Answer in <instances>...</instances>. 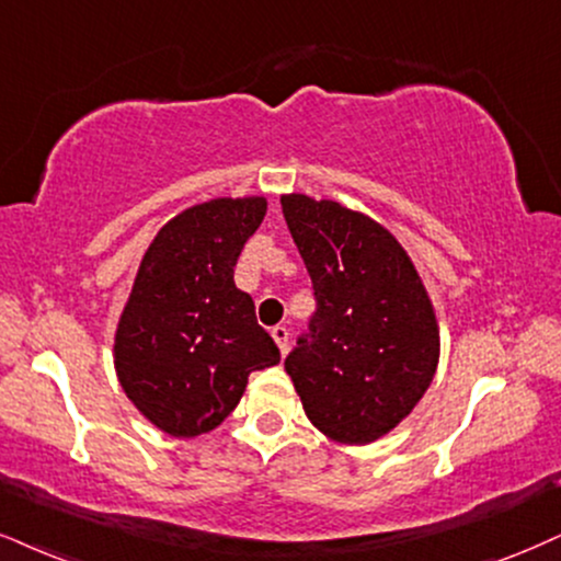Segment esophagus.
I'll return each mask as SVG.
<instances>
[{"instance_id": "1", "label": "esophagus", "mask_w": 561, "mask_h": 561, "mask_svg": "<svg viewBox=\"0 0 561 561\" xmlns=\"http://www.w3.org/2000/svg\"><path fill=\"white\" fill-rule=\"evenodd\" d=\"M273 337H275V343H278L280 354H286V348H288V328H286V324H275Z\"/></svg>"}]
</instances>
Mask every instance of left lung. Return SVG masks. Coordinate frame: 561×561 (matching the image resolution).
<instances>
[{"mask_svg":"<svg viewBox=\"0 0 561 561\" xmlns=\"http://www.w3.org/2000/svg\"><path fill=\"white\" fill-rule=\"evenodd\" d=\"M280 205L317 301L286 371L322 434L375 442L413 411L437 371L432 304L405 249L369 216L307 195Z\"/></svg>","mask_w":561,"mask_h":561,"instance_id":"1","label":"left lung"}]
</instances>
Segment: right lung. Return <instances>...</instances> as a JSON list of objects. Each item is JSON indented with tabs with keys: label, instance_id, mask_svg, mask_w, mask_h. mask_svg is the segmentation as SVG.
<instances>
[{
	"label": "right lung",
	"instance_id": "add662e5",
	"mask_svg": "<svg viewBox=\"0 0 561 561\" xmlns=\"http://www.w3.org/2000/svg\"><path fill=\"white\" fill-rule=\"evenodd\" d=\"M262 197L210 199L171 218L148 247L124 307L114 364L127 398L171 437L210 432L252 371L280 351L233 267L265 218Z\"/></svg>",
	"mask_w": 561,
	"mask_h": 561
}]
</instances>
